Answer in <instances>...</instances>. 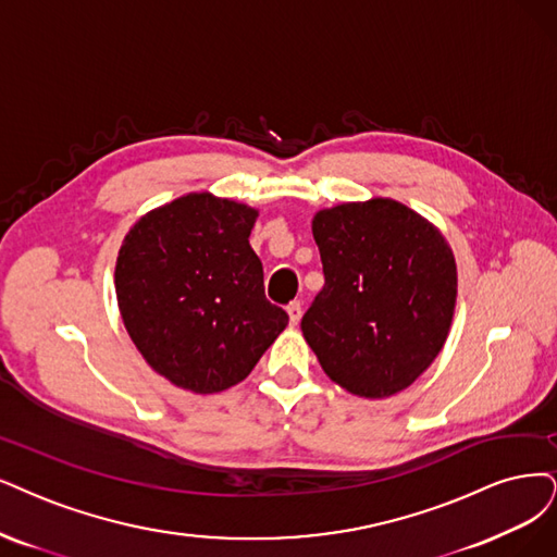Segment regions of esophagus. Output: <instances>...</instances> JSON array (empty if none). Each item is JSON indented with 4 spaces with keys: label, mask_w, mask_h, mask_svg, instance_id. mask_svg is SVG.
<instances>
[{
    "label": "esophagus",
    "mask_w": 557,
    "mask_h": 557,
    "mask_svg": "<svg viewBox=\"0 0 557 557\" xmlns=\"http://www.w3.org/2000/svg\"><path fill=\"white\" fill-rule=\"evenodd\" d=\"M286 312H289V321H292V325H296V323L300 321V317H302V302H300V300L289 302V305H286Z\"/></svg>",
    "instance_id": "34e87169"
}]
</instances>
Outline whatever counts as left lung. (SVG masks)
I'll use <instances>...</instances> for the list:
<instances>
[{"instance_id":"1","label":"left lung","mask_w":557,"mask_h":557,"mask_svg":"<svg viewBox=\"0 0 557 557\" xmlns=\"http://www.w3.org/2000/svg\"><path fill=\"white\" fill-rule=\"evenodd\" d=\"M312 234L325 284L300 321L307 344L348 393H401L449 333L457 263L447 240L408 206L383 197L319 211Z\"/></svg>"}]
</instances>
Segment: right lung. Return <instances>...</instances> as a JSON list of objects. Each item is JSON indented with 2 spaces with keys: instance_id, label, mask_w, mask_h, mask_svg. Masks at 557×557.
<instances>
[{
  "instance_id": "add662e5",
  "label": "right lung",
  "mask_w": 557,
  "mask_h": 557,
  "mask_svg": "<svg viewBox=\"0 0 557 557\" xmlns=\"http://www.w3.org/2000/svg\"><path fill=\"white\" fill-rule=\"evenodd\" d=\"M257 211L193 193L144 215L116 259L121 319L160 376L197 395L252 372L289 323L265 300L250 247Z\"/></svg>"
}]
</instances>
